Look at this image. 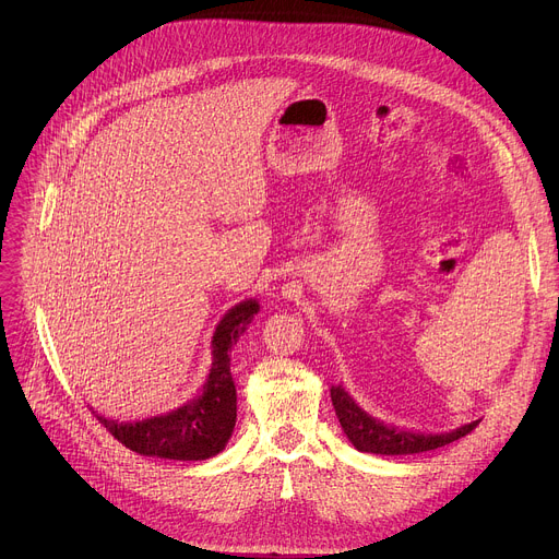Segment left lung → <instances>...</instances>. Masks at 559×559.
Wrapping results in <instances>:
<instances>
[{
    "label": "left lung",
    "mask_w": 559,
    "mask_h": 559,
    "mask_svg": "<svg viewBox=\"0 0 559 559\" xmlns=\"http://www.w3.org/2000/svg\"><path fill=\"white\" fill-rule=\"evenodd\" d=\"M332 403L338 416V423L343 431L347 433L349 442L365 453H380V455H409V453H423L438 447H444L466 433H471L480 420H473L468 425H462L453 431L442 433H423V431H409L403 427L384 425L382 420L369 416L365 409L356 405L354 397L343 384H332Z\"/></svg>",
    "instance_id": "obj_1"
}]
</instances>
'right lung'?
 Instances as JSON below:
<instances>
[{
    "instance_id": "right-lung-1",
    "label": "right lung",
    "mask_w": 559,
    "mask_h": 559,
    "mask_svg": "<svg viewBox=\"0 0 559 559\" xmlns=\"http://www.w3.org/2000/svg\"><path fill=\"white\" fill-rule=\"evenodd\" d=\"M261 305L248 298L234 305L212 334V367L201 391L179 409L136 423L106 416L97 420L130 451L168 460H207L221 453L236 425V386L229 371V352L252 323Z\"/></svg>"
}]
</instances>
